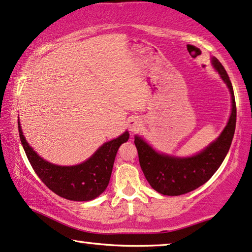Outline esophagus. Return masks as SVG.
I'll return each mask as SVG.
<instances>
[{"label":"esophagus","mask_w":252,"mask_h":252,"mask_svg":"<svg viewBox=\"0 0 252 252\" xmlns=\"http://www.w3.org/2000/svg\"><path fill=\"white\" fill-rule=\"evenodd\" d=\"M127 127L132 133H137L142 127V122L138 118H131L127 120Z\"/></svg>","instance_id":"1"}]
</instances>
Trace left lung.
Instances as JSON below:
<instances>
[{
    "instance_id": "8db88e82",
    "label": "left lung",
    "mask_w": 252,
    "mask_h": 252,
    "mask_svg": "<svg viewBox=\"0 0 252 252\" xmlns=\"http://www.w3.org/2000/svg\"><path fill=\"white\" fill-rule=\"evenodd\" d=\"M212 65L230 90L232 103L230 118L217 139L196 155L178 157L157 152L144 138L134 136L141 170L153 189L164 196L185 194L207 182L219 170L231 147L236 123L233 87L224 66L214 56Z\"/></svg>"
}]
</instances>
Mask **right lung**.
Here are the masks:
<instances>
[{
    "instance_id": "1",
    "label": "right lung",
    "mask_w": 252,
    "mask_h": 252,
    "mask_svg": "<svg viewBox=\"0 0 252 252\" xmlns=\"http://www.w3.org/2000/svg\"><path fill=\"white\" fill-rule=\"evenodd\" d=\"M19 136L29 163L48 189L58 196L73 201H89L102 194L110 182L119 147L129 139L126 131L105 142L87 160L72 166L52 164L40 157L26 140L18 119Z\"/></svg>"
}]
</instances>
